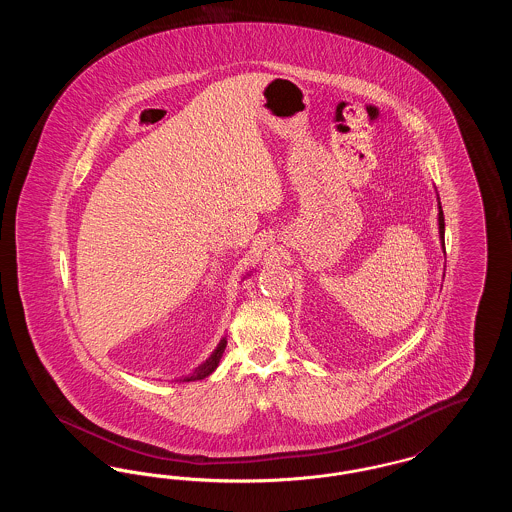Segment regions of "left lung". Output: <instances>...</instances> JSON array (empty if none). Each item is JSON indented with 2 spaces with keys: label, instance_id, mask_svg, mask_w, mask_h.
Here are the masks:
<instances>
[{
  "label": "left lung",
  "instance_id": "1",
  "mask_svg": "<svg viewBox=\"0 0 512 512\" xmlns=\"http://www.w3.org/2000/svg\"><path fill=\"white\" fill-rule=\"evenodd\" d=\"M439 238H441V244H443V247H445V220H443L441 203H439Z\"/></svg>",
  "mask_w": 512,
  "mask_h": 512
}]
</instances>
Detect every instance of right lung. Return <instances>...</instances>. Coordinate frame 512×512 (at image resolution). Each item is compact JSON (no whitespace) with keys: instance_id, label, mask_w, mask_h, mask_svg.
<instances>
[{"instance_id":"add662e5","label":"right lung","mask_w":512,"mask_h":512,"mask_svg":"<svg viewBox=\"0 0 512 512\" xmlns=\"http://www.w3.org/2000/svg\"><path fill=\"white\" fill-rule=\"evenodd\" d=\"M224 349H226V340H220L219 347L215 349V353L203 363V365L199 366V368H195L192 374H188V376H184L182 378V382H194V380H203V378H207L217 366H219L220 357H222V353H224Z\"/></svg>"}]
</instances>
